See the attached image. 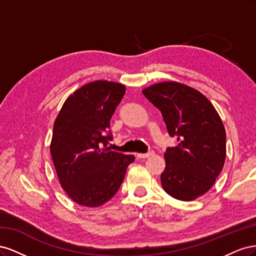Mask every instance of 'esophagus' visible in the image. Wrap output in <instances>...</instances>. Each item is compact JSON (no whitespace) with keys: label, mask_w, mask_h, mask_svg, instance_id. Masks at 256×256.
I'll use <instances>...</instances> for the list:
<instances>
[{"label":"esophagus","mask_w":256,"mask_h":256,"mask_svg":"<svg viewBox=\"0 0 256 256\" xmlns=\"http://www.w3.org/2000/svg\"><path fill=\"white\" fill-rule=\"evenodd\" d=\"M152 154H154V152L150 150V152H145V154H136V156H138V158H148V157L152 156Z\"/></svg>","instance_id":"obj_1"}]
</instances>
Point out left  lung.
Here are the masks:
<instances>
[{
  "label": "left lung",
  "instance_id": "obj_1",
  "mask_svg": "<svg viewBox=\"0 0 256 256\" xmlns=\"http://www.w3.org/2000/svg\"><path fill=\"white\" fill-rule=\"evenodd\" d=\"M143 95L160 110L168 132L177 138L164 152L161 184L174 198L193 200L210 189L226 156V134L212 102L178 82L154 84Z\"/></svg>",
  "mask_w": 256,
  "mask_h": 256
}]
</instances>
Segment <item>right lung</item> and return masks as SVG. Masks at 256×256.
<instances>
[{
	"mask_svg": "<svg viewBox=\"0 0 256 256\" xmlns=\"http://www.w3.org/2000/svg\"><path fill=\"white\" fill-rule=\"evenodd\" d=\"M120 83L94 81L69 96L54 122L51 157L62 188L76 204L102 206L125 178L132 154L112 152L110 120L125 95Z\"/></svg>",
	"mask_w": 256,
	"mask_h": 256,
	"instance_id": "add662e5",
	"label": "right lung"
}]
</instances>
